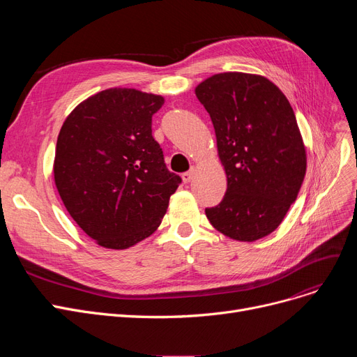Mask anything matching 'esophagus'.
<instances>
[{"label": "esophagus", "mask_w": 357, "mask_h": 357, "mask_svg": "<svg viewBox=\"0 0 357 357\" xmlns=\"http://www.w3.org/2000/svg\"><path fill=\"white\" fill-rule=\"evenodd\" d=\"M194 175H195V169H191V171L182 174V181H183V183H190V182L192 181Z\"/></svg>", "instance_id": "esophagus-1"}]
</instances>
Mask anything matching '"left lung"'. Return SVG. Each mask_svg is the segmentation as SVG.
<instances>
[{
  "instance_id": "8db88e82",
  "label": "left lung",
  "mask_w": 357,
  "mask_h": 357,
  "mask_svg": "<svg viewBox=\"0 0 357 357\" xmlns=\"http://www.w3.org/2000/svg\"><path fill=\"white\" fill-rule=\"evenodd\" d=\"M195 96L211 117L227 191L208 221L221 234L256 241L275 231L296 199L307 171L305 144L294 109L272 81L222 72Z\"/></svg>"
}]
</instances>
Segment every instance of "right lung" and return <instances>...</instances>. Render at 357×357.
<instances>
[{"mask_svg": "<svg viewBox=\"0 0 357 357\" xmlns=\"http://www.w3.org/2000/svg\"><path fill=\"white\" fill-rule=\"evenodd\" d=\"M163 102L156 93L108 88L75 107L59 131L56 188L75 222L105 249L153 234L181 183L152 136Z\"/></svg>", "mask_w": 357, "mask_h": 357, "instance_id": "add662e5", "label": "right lung"}]
</instances>
